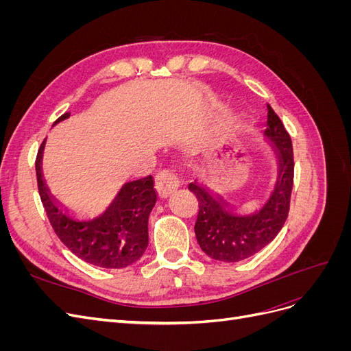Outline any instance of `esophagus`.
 Instances as JSON below:
<instances>
[{"instance_id":"obj_1","label":"esophagus","mask_w":351,"mask_h":351,"mask_svg":"<svg viewBox=\"0 0 351 351\" xmlns=\"http://www.w3.org/2000/svg\"><path fill=\"white\" fill-rule=\"evenodd\" d=\"M180 186V180L174 174L173 169H162L156 174L155 178V187L156 192L161 197H167L171 195L174 190H177Z\"/></svg>"}]
</instances>
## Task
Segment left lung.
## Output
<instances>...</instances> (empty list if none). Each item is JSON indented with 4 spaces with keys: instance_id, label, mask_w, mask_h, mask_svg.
Instances as JSON below:
<instances>
[{
    "instance_id": "8db88e82",
    "label": "left lung",
    "mask_w": 351,
    "mask_h": 351,
    "mask_svg": "<svg viewBox=\"0 0 351 351\" xmlns=\"http://www.w3.org/2000/svg\"><path fill=\"white\" fill-rule=\"evenodd\" d=\"M267 108L268 127L265 136L275 145L280 169L272 195L261 210L250 215L230 214L226 209L228 204L221 196L218 199L210 196L196 182L189 184V190L199 202L195 224L197 243L215 261L239 262L258 253L277 237L289 217L294 178L291 137L269 104Z\"/></svg>"
}]
</instances>
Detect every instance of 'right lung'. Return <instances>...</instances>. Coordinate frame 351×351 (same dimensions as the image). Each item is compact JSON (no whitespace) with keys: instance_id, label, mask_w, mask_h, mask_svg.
<instances>
[{"instance_id":"1","label":"right lung","mask_w":351,"mask_h":351,"mask_svg":"<svg viewBox=\"0 0 351 351\" xmlns=\"http://www.w3.org/2000/svg\"><path fill=\"white\" fill-rule=\"evenodd\" d=\"M62 114L56 121L69 119ZM42 142L36 156L38 190L48 219L58 239L77 258L99 268L120 269L139 259L147 247V219L156 202L152 176L125 183L108 209L90 221H76L57 206L42 178Z\"/></svg>"}]
</instances>
